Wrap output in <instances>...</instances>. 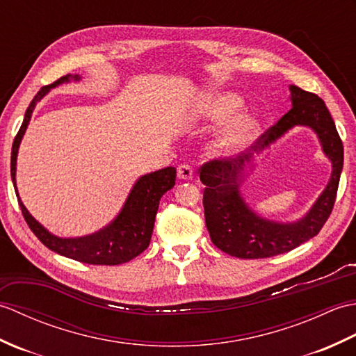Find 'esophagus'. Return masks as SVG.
Masks as SVG:
<instances>
[{
  "mask_svg": "<svg viewBox=\"0 0 356 356\" xmlns=\"http://www.w3.org/2000/svg\"><path fill=\"white\" fill-rule=\"evenodd\" d=\"M177 177L182 180H191L193 179V168L186 163H180L177 166Z\"/></svg>",
  "mask_w": 356,
  "mask_h": 356,
  "instance_id": "esophagus-1",
  "label": "esophagus"
}]
</instances>
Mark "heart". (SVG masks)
Wrapping results in <instances>:
<instances>
[{
	"mask_svg": "<svg viewBox=\"0 0 356 356\" xmlns=\"http://www.w3.org/2000/svg\"><path fill=\"white\" fill-rule=\"evenodd\" d=\"M243 107L238 96L232 93H214L200 105L199 115L208 122L220 124L234 118ZM259 133V122L249 115H238L218 133L214 148L218 154H232L246 148Z\"/></svg>",
	"mask_w": 356,
	"mask_h": 356,
	"instance_id": "heart-1",
	"label": "heart"
}]
</instances>
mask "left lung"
<instances>
[{
    "instance_id": "obj_1",
    "label": "left lung",
    "mask_w": 356,
    "mask_h": 356,
    "mask_svg": "<svg viewBox=\"0 0 356 356\" xmlns=\"http://www.w3.org/2000/svg\"><path fill=\"white\" fill-rule=\"evenodd\" d=\"M292 108L264 131L254 151H263L297 125L312 128L320 139L324 154L332 162L326 190L309 213L292 223L274 222L260 217L248 207L240 194L246 170L252 168V154L214 159L200 166V180L205 185L203 208L209 237L220 251L237 259H266L289 252L315 237L326 223L337 199L343 171L344 148L326 104L314 93L291 86Z\"/></svg>"
}]
</instances>
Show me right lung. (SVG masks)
Returning a JSON list of instances; mask_svg holds the SVG:
<instances>
[{"label": "right lung", "instance_id": "obj_1", "mask_svg": "<svg viewBox=\"0 0 356 356\" xmlns=\"http://www.w3.org/2000/svg\"><path fill=\"white\" fill-rule=\"evenodd\" d=\"M81 78L78 74H67V76L59 78L50 86L42 87L40 92L30 102L29 108L26 110L24 120L19 128L18 134L15 136L13 145H12V159H10V174L12 182L15 186V193L18 194L17 182H15V176H17V157H18V148L24 136L27 125L32 118V113L35 110V105L40 102L42 97L50 92V88L58 87L59 84L70 81H79ZM176 184V168L174 166H166L163 170H159L154 172L145 174V176L139 177L138 182L131 188L130 194L124 203L122 209L119 211L115 220L104 229L97 231L95 234H90L86 237H76V238H61L58 236H53L44 226L36 222L29 213L24 203L21 202L19 195L18 203L24 216L29 228L32 229L35 236L40 238L44 246H47L50 251L56 252L59 255L69 257L81 263L88 264H108V266H115V264H122L133 260L134 257L142 254L149 245L151 234H153L156 213L159 209V200L162 195L171 190Z\"/></svg>", "mask_w": 356, "mask_h": 356}]
</instances>
